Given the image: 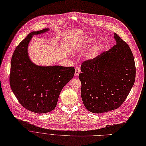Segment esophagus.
<instances>
[{
  "label": "esophagus",
  "mask_w": 146,
  "mask_h": 146,
  "mask_svg": "<svg viewBox=\"0 0 146 146\" xmlns=\"http://www.w3.org/2000/svg\"><path fill=\"white\" fill-rule=\"evenodd\" d=\"M80 72V68L79 67H76L75 69V75L77 76Z\"/></svg>",
  "instance_id": "esophagus-1"
}]
</instances>
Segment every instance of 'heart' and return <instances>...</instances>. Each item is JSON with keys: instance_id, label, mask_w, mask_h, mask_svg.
<instances>
[{"instance_id": "1", "label": "heart", "mask_w": 146, "mask_h": 146, "mask_svg": "<svg viewBox=\"0 0 146 146\" xmlns=\"http://www.w3.org/2000/svg\"><path fill=\"white\" fill-rule=\"evenodd\" d=\"M93 41V39L91 38H88L86 39L85 43H84V45H89L90 43H91ZM100 49V46L99 44H97L94 46L93 49L91 51V53H90V56H94L98 54L99 52V50Z\"/></svg>"}]
</instances>
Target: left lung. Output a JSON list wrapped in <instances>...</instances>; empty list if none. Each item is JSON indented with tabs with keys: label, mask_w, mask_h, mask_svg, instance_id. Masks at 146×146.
Here are the masks:
<instances>
[{
	"label": "left lung",
	"mask_w": 146,
	"mask_h": 146,
	"mask_svg": "<svg viewBox=\"0 0 146 146\" xmlns=\"http://www.w3.org/2000/svg\"><path fill=\"white\" fill-rule=\"evenodd\" d=\"M116 44L96 58L82 62L79 79L86 109L102 113L118 108L127 99L135 80V65L128 44L116 33Z\"/></svg>",
	"instance_id": "obj_1"
}]
</instances>
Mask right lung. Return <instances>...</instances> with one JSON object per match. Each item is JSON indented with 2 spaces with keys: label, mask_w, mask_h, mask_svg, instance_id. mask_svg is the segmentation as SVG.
Here are the masks:
<instances>
[{
  "label": "right lung",
  "mask_w": 146,
  "mask_h": 146,
  "mask_svg": "<svg viewBox=\"0 0 146 146\" xmlns=\"http://www.w3.org/2000/svg\"><path fill=\"white\" fill-rule=\"evenodd\" d=\"M48 31L45 29L30 33L13 53L11 62V88L24 108L45 113L56 106L62 88L74 77V66H41L33 64L28 54V46L33 35Z\"/></svg>",
  "instance_id": "1"
}]
</instances>
